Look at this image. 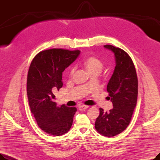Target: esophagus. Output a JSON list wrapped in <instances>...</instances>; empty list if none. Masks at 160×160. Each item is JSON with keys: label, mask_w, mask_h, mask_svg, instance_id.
<instances>
[{"label": "esophagus", "mask_w": 160, "mask_h": 160, "mask_svg": "<svg viewBox=\"0 0 160 160\" xmlns=\"http://www.w3.org/2000/svg\"><path fill=\"white\" fill-rule=\"evenodd\" d=\"M89 106H86V105H80L79 107H78V110H80V111H83L86 110V109L88 108Z\"/></svg>", "instance_id": "1"}]
</instances>
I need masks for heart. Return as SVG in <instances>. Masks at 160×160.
Listing matches in <instances>:
<instances>
[{
  "mask_svg": "<svg viewBox=\"0 0 160 160\" xmlns=\"http://www.w3.org/2000/svg\"><path fill=\"white\" fill-rule=\"evenodd\" d=\"M83 65L86 67V68L87 70L89 71V73L93 72L94 71H101L103 67V63L102 62L98 59V58L93 56H91L86 58L84 60L83 62ZM74 68H71L70 72H69V75L72 76L73 72H74Z\"/></svg>",
  "mask_w": 160,
  "mask_h": 160,
  "instance_id": "obj_1",
  "label": "heart"
}]
</instances>
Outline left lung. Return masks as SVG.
I'll return each mask as SVG.
<instances>
[{
    "instance_id": "8db88e82",
    "label": "left lung",
    "mask_w": 160,
    "mask_h": 160,
    "mask_svg": "<svg viewBox=\"0 0 160 160\" xmlns=\"http://www.w3.org/2000/svg\"><path fill=\"white\" fill-rule=\"evenodd\" d=\"M104 47L114 52L116 65L107 86L108 97L113 108L100 114L95 128L102 136L113 137L121 133L130 122L138 94V80L135 66L130 56L122 49L110 45Z\"/></svg>"
}]
</instances>
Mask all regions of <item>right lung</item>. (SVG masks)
Listing matches in <instances>:
<instances>
[{
  "mask_svg": "<svg viewBox=\"0 0 160 160\" xmlns=\"http://www.w3.org/2000/svg\"><path fill=\"white\" fill-rule=\"evenodd\" d=\"M78 50L52 48L39 52L33 59L27 77L29 106L38 127L52 136L68 132L77 112L75 107L56 106L54 93L62 86V72L80 54Z\"/></svg>",
  "mask_w": 160,
  "mask_h": 160,
  "instance_id": "right-lung-1",
  "label": "right lung"
}]
</instances>
